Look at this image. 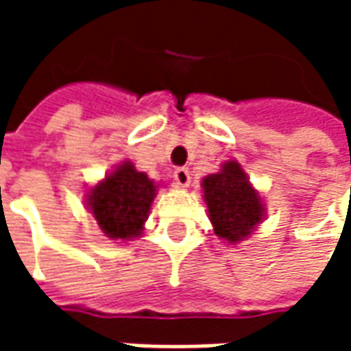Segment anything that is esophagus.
Listing matches in <instances>:
<instances>
[{
	"instance_id": "esophagus-1",
	"label": "esophagus",
	"mask_w": 351,
	"mask_h": 351,
	"mask_svg": "<svg viewBox=\"0 0 351 351\" xmlns=\"http://www.w3.org/2000/svg\"><path fill=\"white\" fill-rule=\"evenodd\" d=\"M175 182L180 186V188H188L190 186V180H191V176H190V171L188 169H184V167H178L175 171Z\"/></svg>"
}]
</instances>
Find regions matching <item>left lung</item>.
I'll list each match as a JSON object with an SVG mask.
<instances>
[{
	"mask_svg": "<svg viewBox=\"0 0 351 351\" xmlns=\"http://www.w3.org/2000/svg\"><path fill=\"white\" fill-rule=\"evenodd\" d=\"M201 186L214 233L229 244L248 239L263 221V201L239 161H226L218 173L205 176Z\"/></svg>",
	"mask_w": 351,
	"mask_h": 351,
	"instance_id": "obj_1",
	"label": "left lung"
}]
</instances>
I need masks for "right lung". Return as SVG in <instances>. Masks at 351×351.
<instances>
[{"label": "right lung", "mask_w": 351, "mask_h": 351, "mask_svg": "<svg viewBox=\"0 0 351 351\" xmlns=\"http://www.w3.org/2000/svg\"><path fill=\"white\" fill-rule=\"evenodd\" d=\"M158 186L131 161H123L88 191L86 205L112 241H133L145 229Z\"/></svg>", "instance_id": "right-lung-1"}]
</instances>
